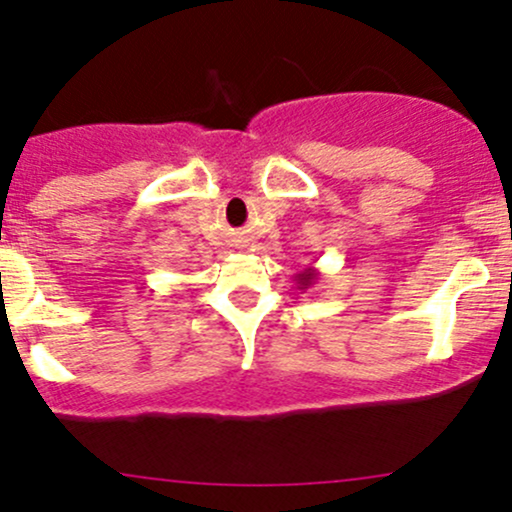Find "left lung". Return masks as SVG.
Here are the masks:
<instances>
[{"label":"left lung","instance_id":"8db88e82","mask_svg":"<svg viewBox=\"0 0 512 512\" xmlns=\"http://www.w3.org/2000/svg\"><path fill=\"white\" fill-rule=\"evenodd\" d=\"M317 279H320V272H317L315 267H305L303 272H296V274H293V281H296L298 291H308V289H313V286L317 284Z\"/></svg>","mask_w":512,"mask_h":512}]
</instances>
